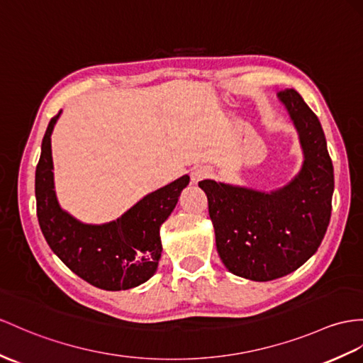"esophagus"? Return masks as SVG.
<instances>
[{
	"label": "esophagus",
	"instance_id": "1",
	"mask_svg": "<svg viewBox=\"0 0 363 363\" xmlns=\"http://www.w3.org/2000/svg\"><path fill=\"white\" fill-rule=\"evenodd\" d=\"M209 175H211V169H209V167H206V166H199V167H196V169L191 172V177H192V182L194 183H197V182L203 180V179H206V177H209Z\"/></svg>",
	"mask_w": 363,
	"mask_h": 363
}]
</instances>
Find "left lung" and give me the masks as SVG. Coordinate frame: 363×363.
<instances>
[{
  "instance_id": "8db88e82",
  "label": "left lung",
  "mask_w": 363,
  "mask_h": 363,
  "mask_svg": "<svg viewBox=\"0 0 363 363\" xmlns=\"http://www.w3.org/2000/svg\"><path fill=\"white\" fill-rule=\"evenodd\" d=\"M298 134L303 163L285 186L259 191L216 180L208 197L216 245L238 277L268 281L296 271L319 248L331 217L333 162L319 118L296 89L277 92Z\"/></svg>"
}]
</instances>
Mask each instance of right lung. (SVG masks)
Returning <instances> with one entry per match:
<instances>
[{"label":"right lung","instance_id":"add662e5","mask_svg":"<svg viewBox=\"0 0 363 363\" xmlns=\"http://www.w3.org/2000/svg\"><path fill=\"white\" fill-rule=\"evenodd\" d=\"M60 115L61 111L46 129L35 172L37 216L44 238L70 271L96 288L125 291L145 284L157 272L162 257L160 226L189 184V175L147 194L112 222H79L60 206L55 192L50 135Z\"/></svg>","mask_w":363,"mask_h":363}]
</instances>
